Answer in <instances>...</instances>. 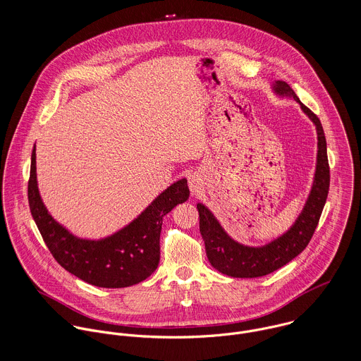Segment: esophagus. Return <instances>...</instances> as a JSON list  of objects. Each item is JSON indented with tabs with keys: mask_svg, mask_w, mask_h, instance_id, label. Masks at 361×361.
I'll list each match as a JSON object with an SVG mask.
<instances>
[{
	"mask_svg": "<svg viewBox=\"0 0 361 361\" xmlns=\"http://www.w3.org/2000/svg\"><path fill=\"white\" fill-rule=\"evenodd\" d=\"M188 183H189V189H190L192 196L199 195L202 192V189H203V179H202V176L199 173L189 175Z\"/></svg>",
	"mask_w": 361,
	"mask_h": 361,
	"instance_id": "obj_1",
	"label": "esophagus"
}]
</instances>
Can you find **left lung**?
Returning a JSON list of instances; mask_svg holds the SVG:
<instances>
[{
    "mask_svg": "<svg viewBox=\"0 0 361 361\" xmlns=\"http://www.w3.org/2000/svg\"><path fill=\"white\" fill-rule=\"evenodd\" d=\"M272 93L279 99H293L300 105L303 114L315 126L317 159L305 206L288 231L261 246H247L236 242L222 228L216 216L203 203H197L200 215V233L206 245V253L211 265L221 274L233 278H258L283 267L306 246L318 225L322 208L329 190V166L326 155V140L319 119L302 103L292 87L283 80L271 82Z\"/></svg>",
    "mask_w": 361,
    "mask_h": 361,
    "instance_id": "8db88e82",
    "label": "left lung"
}]
</instances>
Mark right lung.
Listing matches in <instances>:
<instances>
[{
    "label": "right lung",
    "mask_w": 361,
    "mask_h": 361,
    "mask_svg": "<svg viewBox=\"0 0 361 361\" xmlns=\"http://www.w3.org/2000/svg\"><path fill=\"white\" fill-rule=\"evenodd\" d=\"M36 169L35 145L27 188L29 206L47 247L61 267L99 288L132 286L154 272L159 262L162 218L189 199L185 178L162 190L119 231L102 239H86L73 235L50 214L39 190Z\"/></svg>",
    "instance_id": "right-lung-1"
}]
</instances>
